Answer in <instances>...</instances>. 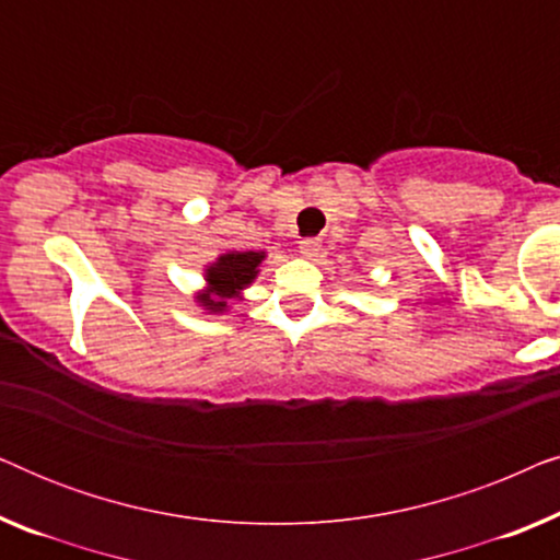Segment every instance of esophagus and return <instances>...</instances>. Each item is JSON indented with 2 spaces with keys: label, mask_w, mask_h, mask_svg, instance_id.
<instances>
[{
  "label": "esophagus",
  "mask_w": 560,
  "mask_h": 560,
  "mask_svg": "<svg viewBox=\"0 0 560 560\" xmlns=\"http://www.w3.org/2000/svg\"><path fill=\"white\" fill-rule=\"evenodd\" d=\"M320 252V242L313 240V236H308V240H301V255L303 257H318Z\"/></svg>",
  "instance_id": "obj_1"
}]
</instances>
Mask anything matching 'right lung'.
<instances>
[{
	"instance_id": "right-lung-1",
	"label": "right lung",
	"mask_w": 560,
	"mask_h": 560,
	"mask_svg": "<svg viewBox=\"0 0 560 560\" xmlns=\"http://www.w3.org/2000/svg\"><path fill=\"white\" fill-rule=\"evenodd\" d=\"M262 259L265 252H229V255H221L206 270L209 290L198 295V303H203L206 311L211 313L226 311V301L240 295L257 278V267Z\"/></svg>"
}]
</instances>
